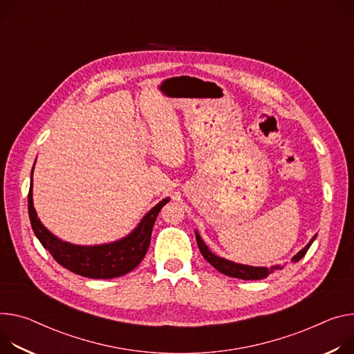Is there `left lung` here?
I'll use <instances>...</instances> for the list:
<instances>
[{
	"label": "left lung",
	"mask_w": 354,
	"mask_h": 354,
	"mask_svg": "<svg viewBox=\"0 0 354 354\" xmlns=\"http://www.w3.org/2000/svg\"><path fill=\"white\" fill-rule=\"evenodd\" d=\"M196 233V241L199 245V250L202 252V255L205 257V260L213 266L218 272L227 275V277H233V278H239V279H263L267 278L270 274H272L275 270H282V266H274V267H252V266H244V264H239V263H233L230 260L223 259V257L216 255L214 252H212L209 250V247L205 244V241L202 240L201 234L198 232ZM316 234L310 239V241L292 257V263H298L302 257L306 254V251L309 250L310 244L315 241Z\"/></svg>",
	"instance_id": "left-lung-1"
}]
</instances>
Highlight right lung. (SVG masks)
<instances>
[{"mask_svg":"<svg viewBox=\"0 0 354 354\" xmlns=\"http://www.w3.org/2000/svg\"><path fill=\"white\" fill-rule=\"evenodd\" d=\"M34 168L30 172V187L28 194L30 226L44 248L52 254L53 259L62 267L86 278L110 279L128 274L142 261L151 243V234L156 216L160 209L169 202V198L162 199L156 206H153L141 218L138 226L125 237L107 244L77 245L57 239L41 223L34 207V199H32V174H34Z\"/></svg>","mask_w":354,"mask_h":354,"instance_id":"obj_1","label":"right lung"}]
</instances>
